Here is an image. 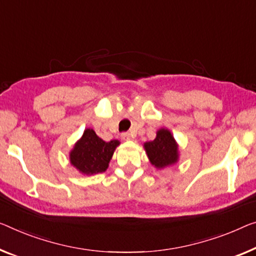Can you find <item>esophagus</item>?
Segmentation results:
<instances>
[{
  "mask_svg": "<svg viewBox=\"0 0 256 256\" xmlns=\"http://www.w3.org/2000/svg\"><path fill=\"white\" fill-rule=\"evenodd\" d=\"M122 139H123V140H130V139H131V134H130L128 132L122 133Z\"/></svg>",
  "mask_w": 256,
  "mask_h": 256,
  "instance_id": "1",
  "label": "esophagus"
}]
</instances>
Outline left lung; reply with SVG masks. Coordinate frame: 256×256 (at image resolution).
I'll list each match as a JSON object with an SVG mask.
<instances>
[{
  "mask_svg": "<svg viewBox=\"0 0 256 256\" xmlns=\"http://www.w3.org/2000/svg\"><path fill=\"white\" fill-rule=\"evenodd\" d=\"M148 158L152 166L158 169L172 166L179 158L178 144L174 136L166 128H160L156 138L144 144Z\"/></svg>",
  "mask_w": 256,
  "mask_h": 256,
  "instance_id": "left-lung-1",
  "label": "left lung"
}]
</instances>
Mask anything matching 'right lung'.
I'll return each instance as SVG.
<instances>
[{"label":"right lung","mask_w":256,"mask_h":256,"mask_svg":"<svg viewBox=\"0 0 256 256\" xmlns=\"http://www.w3.org/2000/svg\"><path fill=\"white\" fill-rule=\"evenodd\" d=\"M118 144V140L106 142L98 138L94 130L86 128L70 152V162L84 174L104 172Z\"/></svg>","instance_id":"right-lung-1"}]
</instances>
